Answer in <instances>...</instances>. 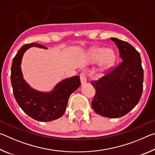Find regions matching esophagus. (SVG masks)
Returning <instances> with one entry per match:
<instances>
[{"mask_svg": "<svg viewBox=\"0 0 155 155\" xmlns=\"http://www.w3.org/2000/svg\"><path fill=\"white\" fill-rule=\"evenodd\" d=\"M80 78H81V82L82 85L86 83V82H87V78H86V75L84 72L81 73Z\"/></svg>", "mask_w": 155, "mask_h": 155, "instance_id": "1", "label": "esophagus"}]
</instances>
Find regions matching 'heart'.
<instances>
[{
    "mask_svg": "<svg viewBox=\"0 0 155 155\" xmlns=\"http://www.w3.org/2000/svg\"><path fill=\"white\" fill-rule=\"evenodd\" d=\"M91 58L95 62L99 61V67L103 70L114 62L115 56L114 52L111 49L94 48L91 52Z\"/></svg>",
    "mask_w": 155,
    "mask_h": 155,
    "instance_id": "1",
    "label": "heart"
}]
</instances>
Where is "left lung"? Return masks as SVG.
I'll return each mask as SVG.
<instances>
[{"instance_id":"8db88e82","label":"left lung","mask_w":155,"mask_h":155,"mask_svg":"<svg viewBox=\"0 0 155 155\" xmlns=\"http://www.w3.org/2000/svg\"><path fill=\"white\" fill-rule=\"evenodd\" d=\"M110 40L117 46L122 61L99 80L91 81L96 90L91 107L98 115L117 118L127 114L140 101L143 70L140 54L134 47L117 38Z\"/></svg>"}]
</instances>
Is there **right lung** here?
<instances>
[{"instance_id": "1", "label": "right lung", "mask_w": 155, "mask_h": 155, "mask_svg": "<svg viewBox=\"0 0 155 155\" xmlns=\"http://www.w3.org/2000/svg\"><path fill=\"white\" fill-rule=\"evenodd\" d=\"M47 49L41 44H25L18 51L13 59L11 81L13 92L23 111L33 119L40 122H50L61 117L66 109L70 96L81 85L79 76L65 78L58 83L49 92L34 90L23 78L21 70L22 59L26 51L31 47Z\"/></svg>"}]
</instances>
